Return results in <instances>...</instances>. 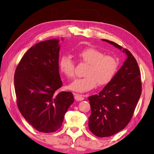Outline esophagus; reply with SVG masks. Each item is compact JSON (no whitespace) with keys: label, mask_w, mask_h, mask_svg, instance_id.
Here are the masks:
<instances>
[{"label":"esophagus","mask_w":154,"mask_h":154,"mask_svg":"<svg viewBox=\"0 0 154 154\" xmlns=\"http://www.w3.org/2000/svg\"><path fill=\"white\" fill-rule=\"evenodd\" d=\"M75 99L77 101H81L85 99V96L81 95V94H75Z\"/></svg>","instance_id":"34e87169"}]
</instances>
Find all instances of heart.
I'll use <instances>...</instances> for the list:
<instances>
[{
    "label": "heart",
    "instance_id": "heart-1",
    "mask_svg": "<svg viewBox=\"0 0 154 154\" xmlns=\"http://www.w3.org/2000/svg\"><path fill=\"white\" fill-rule=\"evenodd\" d=\"M79 57L87 65L85 77L75 80L69 89L77 92H85L98 86H105L112 81L118 69V61L114 57L105 55L95 48H87L80 51ZM60 69L68 79L75 76V64L72 58L64 56L60 60Z\"/></svg>",
    "mask_w": 154,
    "mask_h": 154
}]
</instances>
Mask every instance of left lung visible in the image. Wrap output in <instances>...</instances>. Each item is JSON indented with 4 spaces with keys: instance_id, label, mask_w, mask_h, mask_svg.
<instances>
[{
    "instance_id": "1",
    "label": "left lung",
    "mask_w": 154,
    "mask_h": 154,
    "mask_svg": "<svg viewBox=\"0 0 154 154\" xmlns=\"http://www.w3.org/2000/svg\"><path fill=\"white\" fill-rule=\"evenodd\" d=\"M102 41L122 50L127 59L112 81L98 94L88 98L91 112L89 128L100 138L116 134L128 125L142 92L140 72L134 56L116 42Z\"/></svg>"
}]
</instances>
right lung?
Masks as SVG:
<instances>
[{"instance_id": "obj_1", "label": "right lung", "mask_w": 154, "mask_h": 154, "mask_svg": "<svg viewBox=\"0 0 154 154\" xmlns=\"http://www.w3.org/2000/svg\"><path fill=\"white\" fill-rule=\"evenodd\" d=\"M60 48L58 39L36 44L23 56L14 74L18 109L34 128L42 133L60 129L74 101L72 92L57 91L63 85L58 66Z\"/></svg>"}]
</instances>
